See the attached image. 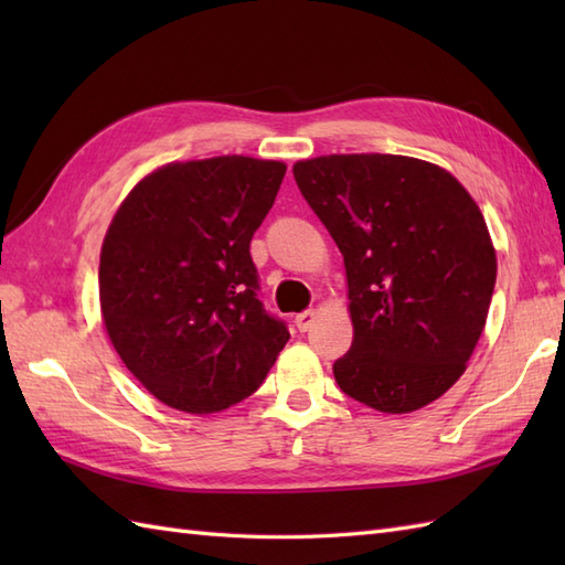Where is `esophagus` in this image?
<instances>
[{
	"label": "esophagus",
	"mask_w": 565,
	"mask_h": 565,
	"mask_svg": "<svg viewBox=\"0 0 565 565\" xmlns=\"http://www.w3.org/2000/svg\"><path fill=\"white\" fill-rule=\"evenodd\" d=\"M313 322H316V310H303V313L296 316V328L301 332H308L313 328Z\"/></svg>",
	"instance_id": "obj_1"
}]
</instances>
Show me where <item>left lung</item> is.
I'll list each match as a JSON object with an SVG mask.
<instances>
[{
  "instance_id": "8db88e82",
  "label": "left lung",
  "mask_w": 565,
  "mask_h": 565,
  "mask_svg": "<svg viewBox=\"0 0 565 565\" xmlns=\"http://www.w3.org/2000/svg\"><path fill=\"white\" fill-rule=\"evenodd\" d=\"M294 177L344 257L354 338L334 381L388 415L437 401L466 371L495 289L478 203L444 167L405 154H320Z\"/></svg>"
}]
</instances>
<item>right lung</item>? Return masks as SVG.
<instances>
[{"label": "right lung", "instance_id": "add662e5", "mask_svg": "<svg viewBox=\"0 0 565 565\" xmlns=\"http://www.w3.org/2000/svg\"><path fill=\"white\" fill-rule=\"evenodd\" d=\"M286 174L279 160L170 162L128 191L104 235L99 303L126 369L191 415L247 398L289 342L257 298L249 239Z\"/></svg>", "mask_w": 565, "mask_h": 565}]
</instances>
